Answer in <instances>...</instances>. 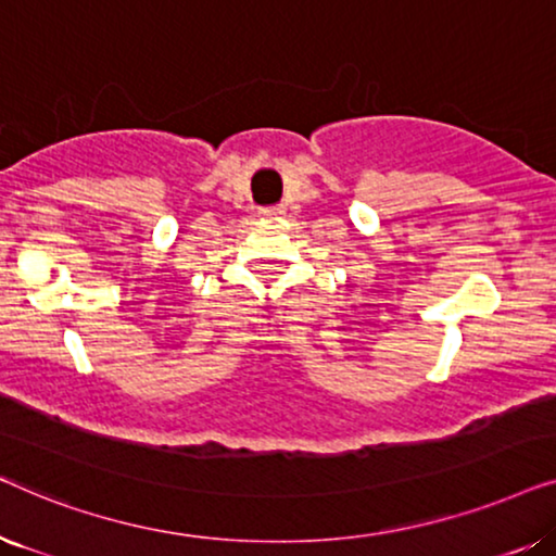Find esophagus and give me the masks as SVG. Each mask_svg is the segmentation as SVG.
Instances as JSON below:
<instances>
[{
	"mask_svg": "<svg viewBox=\"0 0 556 556\" xmlns=\"http://www.w3.org/2000/svg\"><path fill=\"white\" fill-rule=\"evenodd\" d=\"M263 215L265 217H283V207H270V210H265Z\"/></svg>",
	"mask_w": 556,
	"mask_h": 556,
	"instance_id": "obj_1",
	"label": "esophagus"
}]
</instances>
